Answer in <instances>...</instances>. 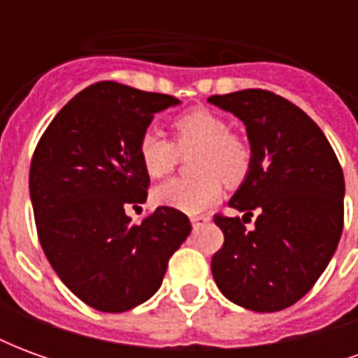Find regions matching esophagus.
I'll use <instances>...</instances> for the list:
<instances>
[{
  "label": "esophagus",
  "instance_id": "34e87169",
  "mask_svg": "<svg viewBox=\"0 0 358 358\" xmlns=\"http://www.w3.org/2000/svg\"><path fill=\"white\" fill-rule=\"evenodd\" d=\"M207 220H209V218H207V217H194V218H192V226H194V230H197L199 226L205 224Z\"/></svg>",
  "mask_w": 358,
  "mask_h": 358
}]
</instances>
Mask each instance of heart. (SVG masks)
Wrapping results in <instances>:
<instances>
[{
    "label": "heart",
    "mask_w": 358,
    "mask_h": 358,
    "mask_svg": "<svg viewBox=\"0 0 358 358\" xmlns=\"http://www.w3.org/2000/svg\"><path fill=\"white\" fill-rule=\"evenodd\" d=\"M172 141L153 130L138 140V157L151 178H163L174 171L178 155H192V180H169L153 192V201L186 215H201L222 195V180L240 186L251 171L253 153L249 143L222 115L210 109H192L172 118Z\"/></svg>",
    "instance_id": "1"
}]
</instances>
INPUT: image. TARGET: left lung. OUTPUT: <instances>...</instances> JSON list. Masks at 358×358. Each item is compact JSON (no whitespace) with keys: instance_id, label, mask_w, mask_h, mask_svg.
<instances>
[{"instance_id":"left-lung-1","label":"left lung","mask_w":358,"mask_h":358,"mask_svg":"<svg viewBox=\"0 0 358 358\" xmlns=\"http://www.w3.org/2000/svg\"><path fill=\"white\" fill-rule=\"evenodd\" d=\"M248 130L251 171L230 199L240 217L215 215L224 245L210 261L226 299L255 313L292 307L308 293L343 230V171L330 141L297 105L266 90L210 95ZM257 213L256 228L245 220Z\"/></svg>"}]
</instances>
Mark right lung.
<instances>
[{"instance_id":"add662e5","label":"right lung","mask_w":358,"mask_h":358,"mask_svg":"<svg viewBox=\"0 0 358 358\" xmlns=\"http://www.w3.org/2000/svg\"><path fill=\"white\" fill-rule=\"evenodd\" d=\"M172 95L97 82L59 110L36 145L30 199L48 261L92 308L124 313L163 284L172 253L192 232L171 207L130 224L128 207L148 199L138 140Z\"/></svg>"}]
</instances>
